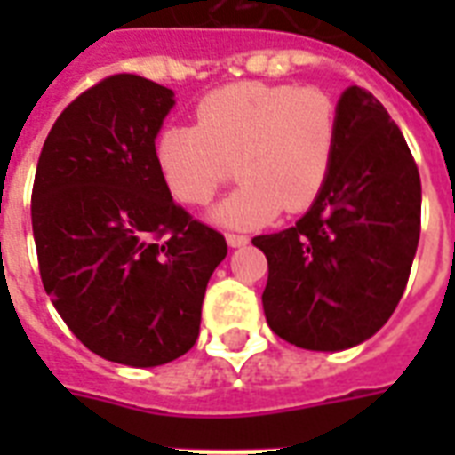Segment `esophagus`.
<instances>
[{
	"instance_id": "obj_1",
	"label": "esophagus",
	"mask_w": 455,
	"mask_h": 455,
	"mask_svg": "<svg viewBox=\"0 0 455 455\" xmlns=\"http://www.w3.org/2000/svg\"><path fill=\"white\" fill-rule=\"evenodd\" d=\"M248 235H238V234H227V243L228 248H243V245H248Z\"/></svg>"
}]
</instances>
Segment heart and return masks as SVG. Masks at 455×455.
I'll return each mask as SVG.
<instances>
[{
    "label": "heart",
    "mask_w": 455,
    "mask_h": 455,
    "mask_svg": "<svg viewBox=\"0 0 455 455\" xmlns=\"http://www.w3.org/2000/svg\"><path fill=\"white\" fill-rule=\"evenodd\" d=\"M338 148V108L325 92L235 82L205 94L196 124L157 132L153 160L184 205H207L231 177L241 186L212 210L228 228H257L281 210L302 212L323 193Z\"/></svg>",
    "instance_id": "heart-1"
}]
</instances>
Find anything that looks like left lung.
Segmentation results:
<instances>
[{
	"instance_id": "8db88e82",
	"label": "left lung",
	"mask_w": 455,
	"mask_h": 455,
	"mask_svg": "<svg viewBox=\"0 0 455 455\" xmlns=\"http://www.w3.org/2000/svg\"><path fill=\"white\" fill-rule=\"evenodd\" d=\"M420 238V174L371 92L345 89L323 193L302 220L252 245L269 262L262 304L278 338L311 352L359 345L387 323Z\"/></svg>"
}]
</instances>
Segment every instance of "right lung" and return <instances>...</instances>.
<instances>
[{
    "instance_id": "1",
    "label": "right lung",
    "mask_w": 455,
    "mask_h": 455,
    "mask_svg": "<svg viewBox=\"0 0 455 455\" xmlns=\"http://www.w3.org/2000/svg\"><path fill=\"white\" fill-rule=\"evenodd\" d=\"M174 92L110 75L53 123L32 186L39 276L82 345L151 368L196 345L207 281L227 257L220 231L172 200L153 141Z\"/></svg>"
}]
</instances>
